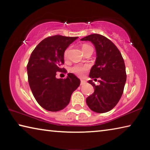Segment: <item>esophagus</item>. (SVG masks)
Returning <instances> with one entry per match:
<instances>
[{
	"mask_svg": "<svg viewBox=\"0 0 150 150\" xmlns=\"http://www.w3.org/2000/svg\"><path fill=\"white\" fill-rule=\"evenodd\" d=\"M86 83V81L84 80H81V85H85Z\"/></svg>",
	"mask_w": 150,
	"mask_h": 150,
	"instance_id": "esophagus-1",
	"label": "esophagus"
}]
</instances>
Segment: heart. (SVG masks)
Returning a JSON list of instances; mask_svg holds the SVG:
<instances>
[{
	"instance_id": "heart-1",
	"label": "heart",
	"mask_w": 150,
	"mask_h": 150,
	"mask_svg": "<svg viewBox=\"0 0 150 150\" xmlns=\"http://www.w3.org/2000/svg\"><path fill=\"white\" fill-rule=\"evenodd\" d=\"M81 49H82L83 52H85L90 49H93L91 45H88L87 44H83L81 45ZM70 52V47H67V49L65 50L64 53H63V57H64L65 59H67L69 57ZM89 69V66L88 65H81V64H77L73 65V67L70 68V71L73 73V74L78 76V77H83V75L85 74V73Z\"/></svg>"
}]
</instances>
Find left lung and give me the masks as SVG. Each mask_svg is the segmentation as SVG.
I'll list each match as a JSON object with an SVG mask.
<instances>
[{"label": "left lung", "instance_id": "left-lung-1", "mask_svg": "<svg viewBox=\"0 0 150 150\" xmlns=\"http://www.w3.org/2000/svg\"><path fill=\"white\" fill-rule=\"evenodd\" d=\"M81 40L90 41L95 45L96 59L89 77L95 80L98 78L100 83L95 85L92 80L88 81L95 91L87 98L86 103L95 112H106L117 105L122 95L126 81L124 61L117 47L102 35L91 34Z\"/></svg>", "mask_w": 150, "mask_h": 150}]
</instances>
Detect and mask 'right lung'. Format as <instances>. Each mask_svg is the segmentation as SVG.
<instances>
[{"mask_svg":"<svg viewBox=\"0 0 150 150\" xmlns=\"http://www.w3.org/2000/svg\"><path fill=\"white\" fill-rule=\"evenodd\" d=\"M78 37L55 35L47 37L33 50L27 65L30 87L38 103L45 110L57 112L69 103L73 91L80 80L73 73L57 79V72H65L63 53Z\"/></svg>","mask_w":150,"mask_h":150,"instance_id":"obj_1","label":"right lung"}]
</instances>
